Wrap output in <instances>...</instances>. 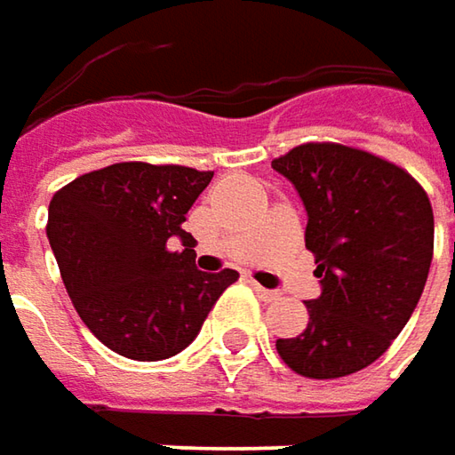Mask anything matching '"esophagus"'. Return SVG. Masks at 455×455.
<instances>
[{
	"label": "esophagus",
	"instance_id": "obj_1",
	"mask_svg": "<svg viewBox=\"0 0 455 455\" xmlns=\"http://www.w3.org/2000/svg\"><path fill=\"white\" fill-rule=\"evenodd\" d=\"M252 285H254V293H257V296H259L262 301H275V299L281 296L278 291H267V288H262L259 283H252Z\"/></svg>",
	"mask_w": 455,
	"mask_h": 455
}]
</instances>
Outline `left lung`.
<instances>
[{
	"mask_svg": "<svg viewBox=\"0 0 455 455\" xmlns=\"http://www.w3.org/2000/svg\"><path fill=\"white\" fill-rule=\"evenodd\" d=\"M307 205V250L322 296L307 330L278 339L283 363L307 379H342L379 361L404 330L433 262V205L407 170L334 141L273 159Z\"/></svg>",
	"mask_w": 455,
	"mask_h": 455,
	"instance_id": "1",
	"label": "left lung"
}]
</instances>
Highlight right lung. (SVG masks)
Returning <instances> with one entry per match:
<instances>
[{"mask_svg":"<svg viewBox=\"0 0 455 455\" xmlns=\"http://www.w3.org/2000/svg\"><path fill=\"white\" fill-rule=\"evenodd\" d=\"M213 172L182 164L118 162L64 185L45 234L68 299L87 330L131 361H164L201 332L208 311L239 278L196 267L185 213ZM177 235L183 250L166 242Z\"/></svg>","mask_w":455,"mask_h":455,"instance_id":"add662e5","label":"right lung"}]
</instances>
